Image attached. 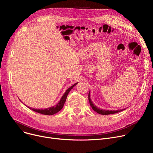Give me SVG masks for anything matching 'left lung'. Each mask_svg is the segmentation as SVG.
I'll return each mask as SVG.
<instances>
[{
  "instance_id": "1",
  "label": "left lung",
  "mask_w": 153,
  "mask_h": 153,
  "mask_svg": "<svg viewBox=\"0 0 153 153\" xmlns=\"http://www.w3.org/2000/svg\"><path fill=\"white\" fill-rule=\"evenodd\" d=\"M91 96H90V92H89V95H88V99H89V101L90 103V105L92 107V108L97 113L101 114V115H110V114H116L118 113V112L121 111L125 109H122V110H102L101 108H99L98 107H96L94 104L92 103L91 99Z\"/></svg>"
}]
</instances>
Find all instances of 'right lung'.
I'll return each instance as SVG.
<instances>
[{
  "mask_svg": "<svg viewBox=\"0 0 153 153\" xmlns=\"http://www.w3.org/2000/svg\"><path fill=\"white\" fill-rule=\"evenodd\" d=\"M77 84L76 83L74 84L73 85H72L71 87H70L69 89H67V91H66V92L64 94V95H62V97H61L60 101L56 104V105H54L51 107L50 108H45V109H35V108H32L31 107H28L30 109H31L32 110H33L34 111L38 112L39 114H43V115H54L56 113H58L59 111H60L63 106H64V104L65 103L66 100V98H67V96L69 94V92H70V91L73 88L76 84Z\"/></svg>",
  "mask_w": 153,
  "mask_h": 153,
  "instance_id": "1",
  "label": "right lung"
}]
</instances>
